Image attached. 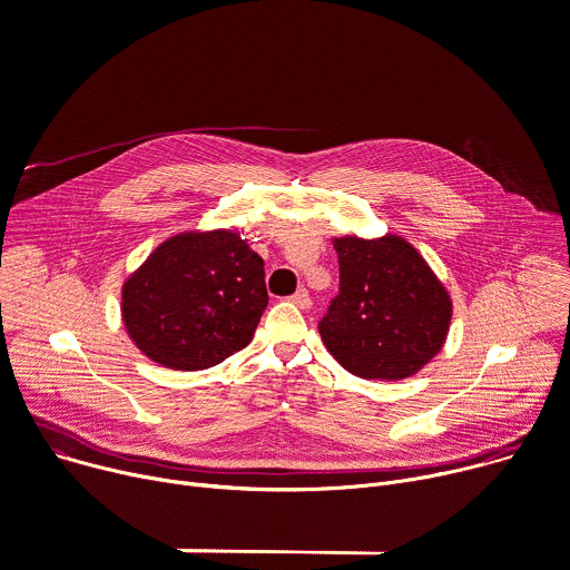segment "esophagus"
<instances>
[{"label":"esophagus","mask_w":570,"mask_h":570,"mask_svg":"<svg viewBox=\"0 0 570 570\" xmlns=\"http://www.w3.org/2000/svg\"><path fill=\"white\" fill-rule=\"evenodd\" d=\"M291 302L299 308H308L312 306V297H308V291L306 288H299L295 295H291Z\"/></svg>","instance_id":"obj_1"}]
</instances>
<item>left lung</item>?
I'll return each instance as SVG.
<instances>
[{"label": "left lung", "instance_id": "1", "mask_svg": "<svg viewBox=\"0 0 570 570\" xmlns=\"http://www.w3.org/2000/svg\"><path fill=\"white\" fill-rule=\"evenodd\" d=\"M338 295L318 323L338 364L364 380L416 375L445 343L452 302L419 249L395 234L334 238Z\"/></svg>", "mask_w": 570, "mask_h": 570}]
</instances>
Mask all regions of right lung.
Here are the masks:
<instances>
[{
    "label": "right lung",
    "instance_id": "1",
    "mask_svg": "<svg viewBox=\"0 0 570 570\" xmlns=\"http://www.w3.org/2000/svg\"><path fill=\"white\" fill-rule=\"evenodd\" d=\"M264 258L238 232L164 240L122 286L136 347L173 371H204L243 350L268 306Z\"/></svg>",
    "mask_w": 570,
    "mask_h": 570
}]
</instances>
